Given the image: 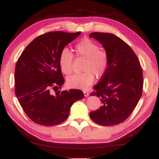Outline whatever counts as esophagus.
Listing matches in <instances>:
<instances>
[{"mask_svg":"<svg viewBox=\"0 0 159 159\" xmlns=\"http://www.w3.org/2000/svg\"><path fill=\"white\" fill-rule=\"evenodd\" d=\"M83 92H84V96H86V97H87V96H89V93H88L87 91H84Z\"/></svg>","mask_w":159,"mask_h":159,"instance_id":"obj_1","label":"esophagus"}]
</instances>
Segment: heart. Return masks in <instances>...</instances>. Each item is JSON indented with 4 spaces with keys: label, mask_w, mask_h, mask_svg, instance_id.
<instances>
[{
    "label": "heart",
    "mask_w": 159,
    "mask_h": 159,
    "mask_svg": "<svg viewBox=\"0 0 159 159\" xmlns=\"http://www.w3.org/2000/svg\"><path fill=\"white\" fill-rule=\"evenodd\" d=\"M77 58L85 59L82 73L75 74L68 77L67 86L71 89H86L94 81V75L97 77L103 75L109 64V57L106 51L100 50L97 43L89 39H84L77 43L74 48ZM73 55L66 48L63 49L59 57V64L61 70L68 75L73 71Z\"/></svg>",
    "instance_id": "1"
}]
</instances>
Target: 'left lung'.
Returning a JSON list of instances; mask_svg holds the SVG:
<instances>
[{
  "mask_svg": "<svg viewBox=\"0 0 159 159\" xmlns=\"http://www.w3.org/2000/svg\"><path fill=\"white\" fill-rule=\"evenodd\" d=\"M89 37L101 43L109 57L106 72L90 94L100 98L102 106L90 117L102 126L117 125L129 118L141 97L143 70L135 52L120 38L103 32Z\"/></svg>",
  "mask_w": 159,
  "mask_h": 159,
  "instance_id": "left-lung-1",
  "label": "left lung"
}]
</instances>
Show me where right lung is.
<instances>
[{
	"label": "right lung",
	"mask_w": 159,
	"mask_h": 159,
	"mask_svg": "<svg viewBox=\"0 0 159 159\" xmlns=\"http://www.w3.org/2000/svg\"><path fill=\"white\" fill-rule=\"evenodd\" d=\"M81 34L62 31L39 36L23 50L15 67V93L25 113L35 123L54 126L69 115L73 104L84 97L78 89H61L64 77L59 64L61 50ZM56 92L52 94V91Z\"/></svg>",
	"instance_id": "right-lung-1"
}]
</instances>
